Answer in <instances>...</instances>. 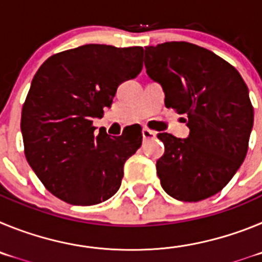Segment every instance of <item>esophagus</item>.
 <instances>
[{"label": "esophagus", "instance_id": "obj_1", "mask_svg": "<svg viewBox=\"0 0 262 262\" xmlns=\"http://www.w3.org/2000/svg\"><path fill=\"white\" fill-rule=\"evenodd\" d=\"M142 134H143V138H144L145 140H148V139H154L155 136H156V133L149 128H143Z\"/></svg>", "mask_w": 262, "mask_h": 262}]
</instances>
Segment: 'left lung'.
<instances>
[{"instance_id": "obj_1", "label": "left lung", "mask_w": 262, "mask_h": 262, "mask_svg": "<svg viewBox=\"0 0 262 262\" xmlns=\"http://www.w3.org/2000/svg\"><path fill=\"white\" fill-rule=\"evenodd\" d=\"M147 75L165 93V106L186 115L190 134H159L165 152L156 163L166 194L198 202L231 181L248 151L253 107L240 73L211 51L187 41L145 48Z\"/></svg>"}]
</instances>
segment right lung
I'll return each mask as SVG.
<instances>
[{
    "label": "right lung",
    "mask_w": 262,
    "mask_h": 262,
    "mask_svg": "<svg viewBox=\"0 0 262 262\" xmlns=\"http://www.w3.org/2000/svg\"><path fill=\"white\" fill-rule=\"evenodd\" d=\"M143 48L85 45L48 57L32 78L20 131L27 163L46 189L71 205L105 202L118 191L142 134H94V118L117 88L140 73Z\"/></svg>",
    "instance_id": "obj_1"
}]
</instances>
